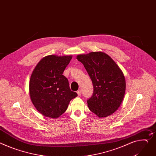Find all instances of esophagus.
I'll return each instance as SVG.
<instances>
[{"mask_svg":"<svg viewBox=\"0 0 156 156\" xmlns=\"http://www.w3.org/2000/svg\"><path fill=\"white\" fill-rule=\"evenodd\" d=\"M77 95H79V96H80V95H81V94H82V92H81V90H78L77 91Z\"/></svg>","mask_w":156,"mask_h":156,"instance_id":"esophagus-1","label":"esophagus"}]
</instances>
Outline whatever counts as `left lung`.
I'll return each mask as SVG.
<instances>
[{
    "label": "left lung",
    "instance_id": "1",
    "mask_svg": "<svg viewBox=\"0 0 156 156\" xmlns=\"http://www.w3.org/2000/svg\"><path fill=\"white\" fill-rule=\"evenodd\" d=\"M77 59L83 64L92 82L94 92L87 101L90 111L99 117L114 113L126 91V80L121 69L102 52L78 55Z\"/></svg>",
    "mask_w": 156,
    "mask_h": 156
}]
</instances>
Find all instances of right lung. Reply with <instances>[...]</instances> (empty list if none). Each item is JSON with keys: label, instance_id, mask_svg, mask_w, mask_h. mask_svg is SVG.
Wrapping results in <instances>:
<instances>
[{"label": "right lung", "instance_id": "right-lung-1", "mask_svg": "<svg viewBox=\"0 0 156 156\" xmlns=\"http://www.w3.org/2000/svg\"><path fill=\"white\" fill-rule=\"evenodd\" d=\"M72 55H48L35 67L29 82V94L36 109L45 117L57 118L77 96L71 91L67 79L62 75Z\"/></svg>", "mask_w": 156, "mask_h": 156}]
</instances>
